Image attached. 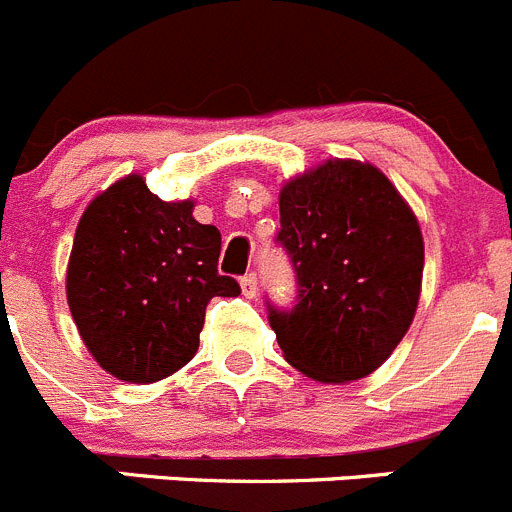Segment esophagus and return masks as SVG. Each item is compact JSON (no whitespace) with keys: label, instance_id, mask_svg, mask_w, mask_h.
Returning <instances> with one entry per match:
<instances>
[{"label":"esophagus","instance_id":"1","mask_svg":"<svg viewBox=\"0 0 512 512\" xmlns=\"http://www.w3.org/2000/svg\"><path fill=\"white\" fill-rule=\"evenodd\" d=\"M240 285H242V295H245V298H255V295H257V275H255V272L245 275V278L240 280Z\"/></svg>","mask_w":512,"mask_h":512}]
</instances>
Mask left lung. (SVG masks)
<instances>
[{
	"label": "left lung",
	"instance_id": "left-lung-1",
	"mask_svg": "<svg viewBox=\"0 0 512 512\" xmlns=\"http://www.w3.org/2000/svg\"><path fill=\"white\" fill-rule=\"evenodd\" d=\"M278 245L298 280L290 310L267 303L285 361L346 384L391 356L417 313L422 229L376 166L331 159L280 189Z\"/></svg>",
	"mask_w": 512,
	"mask_h": 512
}]
</instances>
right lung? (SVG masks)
<instances>
[{"label":"right lung","instance_id":"add662e5","mask_svg":"<svg viewBox=\"0 0 512 512\" xmlns=\"http://www.w3.org/2000/svg\"><path fill=\"white\" fill-rule=\"evenodd\" d=\"M194 202H161L131 174L80 217L68 262V305L108 374L154 384L189 364L212 298H237L219 275L222 234L191 217Z\"/></svg>","mask_w":512,"mask_h":512}]
</instances>
